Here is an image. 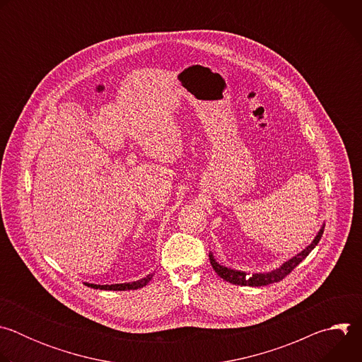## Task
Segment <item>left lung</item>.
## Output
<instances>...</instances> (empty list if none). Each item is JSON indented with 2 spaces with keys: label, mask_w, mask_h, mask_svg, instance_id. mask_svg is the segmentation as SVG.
I'll use <instances>...</instances> for the list:
<instances>
[{
  "label": "left lung",
  "mask_w": 362,
  "mask_h": 362,
  "mask_svg": "<svg viewBox=\"0 0 362 362\" xmlns=\"http://www.w3.org/2000/svg\"><path fill=\"white\" fill-rule=\"evenodd\" d=\"M324 228L325 223H322L321 229L318 230L317 236L314 238V240L309 243L305 249H302L299 253H296L295 256L289 257L286 262H284L279 268H275L269 272H255V274H247L245 271H238L233 268H228L225 265H221L216 259L212 252H209V259H211V265L215 269V272L225 279L226 282H230L233 285H240V286H265L269 284H275L282 281L286 275H289L303 259L311 253V250L318 245L320 239L322 238L324 233Z\"/></svg>",
  "instance_id": "obj_1"
}]
</instances>
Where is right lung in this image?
<instances>
[{"label": "right lung", "mask_w": 362, "mask_h": 362, "mask_svg": "<svg viewBox=\"0 0 362 362\" xmlns=\"http://www.w3.org/2000/svg\"><path fill=\"white\" fill-rule=\"evenodd\" d=\"M154 274H148L146 275L144 278L141 279H137V281H133V282H124V284H112V285H95V284H88V282H84L86 286L88 288H93V289H101V291H134V289H139V288H143L146 286L150 279L153 278Z\"/></svg>", "instance_id": "obj_1"}]
</instances>
